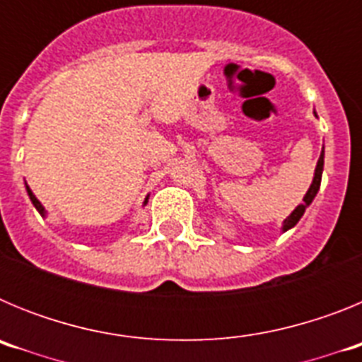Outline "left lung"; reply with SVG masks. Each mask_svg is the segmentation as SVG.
<instances>
[{"mask_svg": "<svg viewBox=\"0 0 362 362\" xmlns=\"http://www.w3.org/2000/svg\"><path fill=\"white\" fill-rule=\"evenodd\" d=\"M322 166H325V148H322L321 156H319L317 166H315V174H313V181H312V185H310L308 192H306V196L303 197V203H300L299 206H297V209L293 210V212L290 214V216L283 221V232H286V230L293 228V226H296L297 223H299V219H300V217H303V214H305V210L308 209L310 204H312L313 197L317 196L319 187H321Z\"/></svg>", "mask_w": 362, "mask_h": 362, "instance_id": "1", "label": "left lung"}]
</instances>
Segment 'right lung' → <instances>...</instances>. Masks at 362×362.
<instances>
[{"label": "right lung", "mask_w": 362, "mask_h": 362, "mask_svg": "<svg viewBox=\"0 0 362 362\" xmlns=\"http://www.w3.org/2000/svg\"><path fill=\"white\" fill-rule=\"evenodd\" d=\"M27 192H28V197H30L32 204H34V206H36V210H37V212H40L41 216H43V217L47 216V212H45V209H43V204H41L40 201H37V197L34 196V194H32V190H30V188H28V187H27ZM146 201H148V197H146V199H145V204H146Z\"/></svg>", "instance_id": "obj_1"}]
</instances>
